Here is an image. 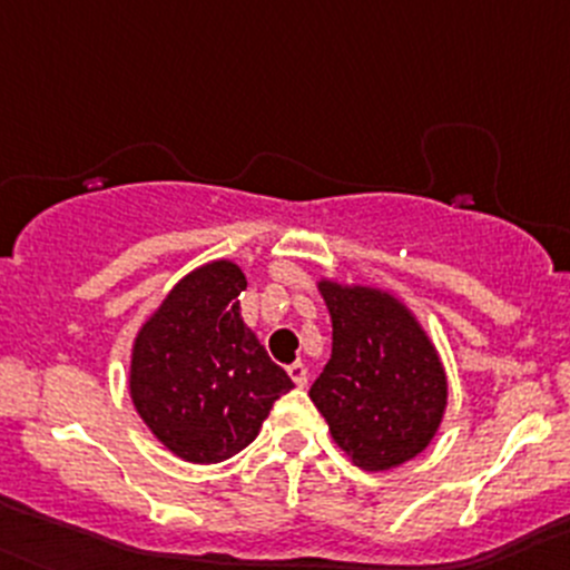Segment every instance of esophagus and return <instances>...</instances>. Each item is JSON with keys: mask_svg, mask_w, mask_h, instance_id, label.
Instances as JSON below:
<instances>
[{"mask_svg": "<svg viewBox=\"0 0 570 570\" xmlns=\"http://www.w3.org/2000/svg\"><path fill=\"white\" fill-rule=\"evenodd\" d=\"M286 372H289V377H292V381H295L301 389L308 383V370H306V364H301V361H295V364H289V370H286Z\"/></svg>", "mask_w": 570, "mask_h": 570, "instance_id": "34e87169", "label": "esophagus"}]
</instances>
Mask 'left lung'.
Returning <instances> with one entry per match:
<instances>
[{
    "label": "left lung",
    "instance_id": "left-lung-1",
    "mask_svg": "<svg viewBox=\"0 0 570 570\" xmlns=\"http://www.w3.org/2000/svg\"><path fill=\"white\" fill-rule=\"evenodd\" d=\"M331 312V361L312 402L338 450L364 471H389L416 458L439 433L446 372L411 308L392 292L317 281Z\"/></svg>",
    "mask_w": 570,
    "mask_h": 570
}]
</instances>
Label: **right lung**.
Instances as JSON below:
<instances>
[{"label": "right lung", "instance_id": "right-lung-1", "mask_svg": "<svg viewBox=\"0 0 570 570\" xmlns=\"http://www.w3.org/2000/svg\"><path fill=\"white\" fill-rule=\"evenodd\" d=\"M245 273L228 258L184 275L135 336L129 394L157 441L189 463H220L262 430L289 381L239 314Z\"/></svg>", "mask_w": 570, "mask_h": 570}]
</instances>
